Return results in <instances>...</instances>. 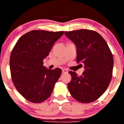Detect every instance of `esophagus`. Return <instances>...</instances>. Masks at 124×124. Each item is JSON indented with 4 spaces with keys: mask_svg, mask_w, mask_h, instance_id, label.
Instances as JSON below:
<instances>
[{
    "mask_svg": "<svg viewBox=\"0 0 124 124\" xmlns=\"http://www.w3.org/2000/svg\"><path fill=\"white\" fill-rule=\"evenodd\" d=\"M62 73H67V72H68V70H67L66 69H62Z\"/></svg>",
    "mask_w": 124,
    "mask_h": 124,
    "instance_id": "34e87169",
    "label": "esophagus"
}]
</instances>
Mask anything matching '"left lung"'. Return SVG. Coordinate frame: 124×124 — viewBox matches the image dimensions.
Masks as SVG:
<instances>
[{"mask_svg":"<svg viewBox=\"0 0 124 124\" xmlns=\"http://www.w3.org/2000/svg\"><path fill=\"white\" fill-rule=\"evenodd\" d=\"M77 47V62L84 66L81 76L70 71L67 84L72 97L82 103H90L99 98L107 89L113 68L111 51L102 36L92 30L79 29L65 32Z\"/></svg>","mask_w":124,"mask_h":124,"instance_id":"8db88e82","label":"left lung"}]
</instances>
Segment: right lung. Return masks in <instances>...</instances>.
I'll list each match as a JSON object with an SVG mask.
<instances>
[{
	"label": "right lung",
	"instance_id": "1",
	"mask_svg": "<svg viewBox=\"0 0 124 124\" xmlns=\"http://www.w3.org/2000/svg\"><path fill=\"white\" fill-rule=\"evenodd\" d=\"M63 34L64 31L33 30L22 35L14 46L9 60L12 80L28 101L40 103L51 96L62 70L47 69L43 60Z\"/></svg>",
	"mask_w": 124,
	"mask_h": 124
}]
</instances>
